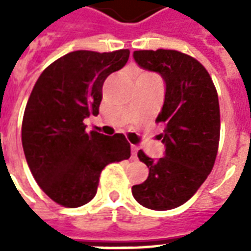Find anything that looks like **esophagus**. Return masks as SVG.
I'll use <instances>...</instances> for the list:
<instances>
[{"mask_svg":"<svg viewBox=\"0 0 251 251\" xmlns=\"http://www.w3.org/2000/svg\"><path fill=\"white\" fill-rule=\"evenodd\" d=\"M130 151H131V158H133V160H137V152H138V148H137L136 145H131Z\"/></svg>","mask_w":251,"mask_h":251,"instance_id":"obj_1","label":"esophagus"}]
</instances>
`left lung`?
<instances>
[{"label": "left lung", "mask_w": 251, "mask_h": 251, "mask_svg": "<svg viewBox=\"0 0 251 251\" xmlns=\"http://www.w3.org/2000/svg\"><path fill=\"white\" fill-rule=\"evenodd\" d=\"M138 66L157 72L165 83V99L157 122L165 129L157 138L164 157L151 158L140 151L149 176L133 185L131 194L144 207L165 211L184 204L195 195L215 163L221 113L210 74L196 59L174 50L134 51Z\"/></svg>", "instance_id": "obj_1"}]
</instances>
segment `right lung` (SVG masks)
<instances>
[{
  "instance_id": "1",
  "label": "right lung",
  "mask_w": 251,
  "mask_h": 251,
  "mask_svg": "<svg viewBox=\"0 0 251 251\" xmlns=\"http://www.w3.org/2000/svg\"><path fill=\"white\" fill-rule=\"evenodd\" d=\"M129 50L74 51L47 67L25 107L21 140L37 184L57 204L76 208L97 194L102 169L130 157L124 134L86 131L98 115L102 87L129 59Z\"/></svg>"
}]
</instances>
